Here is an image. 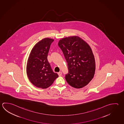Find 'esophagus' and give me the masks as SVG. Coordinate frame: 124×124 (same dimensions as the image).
<instances>
[{"label": "esophagus", "mask_w": 124, "mask_h": 124, "mask_svg": "<svg viewBox=\"0 0 124 124\" xmlns=\"http://www.w3.org/2000/svg\"><path fill=\"white\" fill-rule=\"evenodd\" d=\"M58 75H59V77H61V76H62V72H58Z\"/></svg>", "instance_id": "esophagus-1"}]
</instances>
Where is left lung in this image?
<instances>
[{
	"instance_id": "obj_1",
	"label": "left lung",
	"mask_w": 124,
	"mask_h": 124,
	"mask_svg": "<svg viewBox=\"0 0 124 124\" xmlns=\"http://www.w3.org/2000/svg\"><path fill=\"white\" fill-rule=\"evenodd\" d=\"M58 45L67 63L69 73L65 78L68 83L77 89L87 85L95 71L94 57L90 46L76 36L62 38Z\"/></svg>"
}]
</instances>
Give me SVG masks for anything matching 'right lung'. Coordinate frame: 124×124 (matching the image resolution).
I'll use <instances>...</instances> for the list:
<instances>
[{"label": "right lung", "mask_w": 124, "mask_h": 124, "mask_svg": "<svg viewBox=\"0 0 124 124\" xmlns=\"http://www.w3.org/2000/svg\"><path fill=\"white\" fill-rule=\"evenodd\" d=\"M54 41L52 38H45L39 41L32 48L28 59L27 77L34 86L38 88H48L59 77L52 70L47 59L50 45Z\"/></svg>", "instance_id": "1"}]
</instances>
